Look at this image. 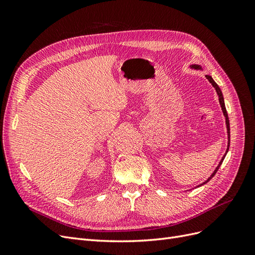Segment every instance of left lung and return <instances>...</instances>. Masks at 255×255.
I'll return each mask as SVG.
<instances>
[{
  "label": "left lung",
  "instance_id": "8db88e82",
  "mask_svg": "<svg viewBox=\"0 0 255 255\" xmlns=\"http://www.w3.org/2000/svg\"><path fill=\"white\" fill-rule=\"evenodd\" d=\"M191 68H194V69H201V67L200 66H198V65H192L191 66ZM206 76V79L208 80V82H210L213 86H214V88L216 89V91H217V95H218V97H219V102H220V106H221V109H222V112H223V115H225V117H226V123H227V129H228V136H229V142H228V149H227V152H226V154L225 155H223V157L221 158V160H220V163H219V165L217 166V168L215 169V171L212 173V175L208 177V179L203 183V184H205V183H207L208 181L210 180H212V177L216 174V172L218 171V169H219V167L221 166V164H222V161H223V159H225V157H226V155H227V153H228V151H229V146H230V121H229V117H228V113H227V110H226V105H225V100H223V96H222V92H221V90H220V88H219V86L217 84H216V82L212 79V76L211 75H205ZM203 184H201V185H199V186H202Z\"/></svg>",
  "mask_w": 255,
  "mask_h": 255
}]
</instances>
